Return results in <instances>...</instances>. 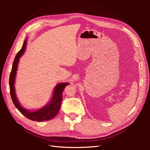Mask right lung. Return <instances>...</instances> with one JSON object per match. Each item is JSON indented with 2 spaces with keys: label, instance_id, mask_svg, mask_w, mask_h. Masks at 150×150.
<instances>
[{
  "label": "right lung",
  "instance_id": "add662e5",
  "mask_svg": "<svg viewBox=\"0 0 150 150\" xmlns=\"http://www.w3.org/2000/svg\"><path fill=\"white\" fill-rule=\"evenodd\" d=\"M26 44L27 39L24 40L22 49L18 52L17 55L15 57L14 61L13 62L12 71L10 74L9 78L11 96L14 106L27 118H28L32 121H35L38 122L48 121L52 119L53 117H54L57 115L59 111L60 110L62 99V92L66 86L69 84L67 83H61L60 84H57L54 89L52 97L51 98V101L47 103L43 108L39 109V110L30 111L22 107L20 104L19 101H18L16 95L14 84L17 74L18 63H19L20 57L22 56V55L25 51Z\"/></svg>",
  "mask_w": 150,
  "mask_h": 150
}]
</instances>
